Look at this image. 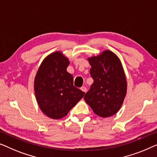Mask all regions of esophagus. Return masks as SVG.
<instances>
[{"label":"esophagus","mask_w":157,"mask_h":157,"mask_svg":"<svg viewBox=\"0 0 157 157\" xmlns=\"http://www.w3.org/2000/svg\"><path fill=\"white\" fill-rule=\"evenodd\" d=\"M80 90H82V92H87V87H82L81 88H80Z\"/></svg>","instance_id":"34e87169"}]
</instances>
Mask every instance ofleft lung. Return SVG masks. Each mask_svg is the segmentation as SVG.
<instances>
[{"label":"left lung","mask_w":157,"mask_h":157,"mask_svg":"<svg viewBox=\"0 0 157 157\" xmlns=\"http://www.w3.org/2000/svg\"><path fill=\"white\" fill-rule=\"evenodd\" d=\"M88 60L94 82L84 99L101 117L114 115L122 107L127 94V81L122 63L109 50Z\"/></svg>","instance_id":"obj_1"}]
</instances>
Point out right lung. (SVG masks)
<instances>
[{
    "instance_id": "obj_1",
    "label": "right lung",
    "mask_w": 157,
    "mask_h": 157,
    "mask_svg": "<svg viewBox=\"0 0 157 157\" xmlns=\"http://www.w3.org/2000/svg\"><path fill=\"white\" fill-rule=\"evenodd\" d=\"M70 62L60 52L44 59L34 82L36 100L41 111L59 120L83 98L85 92L73 85V77L67 72Z\"/></svg>"
}]
</instances>
